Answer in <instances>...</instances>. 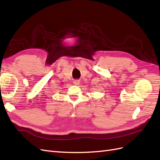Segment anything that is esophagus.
<instances>
[{
	"mask_svg": "<svg viewBox=\"0 0 160 160\" xmlns=\"http://www.w3.org/2000/svg\"><path fill=\"white\" fill-rule=\"evenodd\" d=\"M80 82V80H78V79H76V80H74V84L75 85H79Z\"/></svg>",
	"mask_w": 160,
	"mask_h": 160,
	"instance_id": "esophagus-1",
	"label": "esophagus"
}]
</instances>
